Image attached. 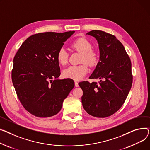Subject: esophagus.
Returning a JSON list of instances; mask_svg holds the SVG:
<instances>
[{"instance_id": "esophagus-1", "label": "esophagus", "mask_w": 150, "mask_h": 150, "mask_svg": "<svg viewBox=\"0 0 150 150\" xmlns=\"http://www.w3.org/2000/svg\"><path fill=\"white\" fill-rule=\"evenodd\" d=\"M75 87H78L79 86L78 82L77 81H75Z\"/></svg>"}]
</instances>
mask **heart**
I'll use <instances>...</instances> for the list:
<instances>
[{
    "mask_svg": "<svg viewBox=\"0 0 150 150\" xmlns=\"http://www.w3.org/2000/svg\"><path fill=\"white\" fill-rule=\"evenodd\" d=\"M71 47L81 54L80 62L83 64L68 67L64 70L63 74L66 78L79 80L83 78L88 72V68L86 64L89 66H95L98 62V55L95 51L92 49V44L87 40L83 38L76 40L72 43ZM57 59L58 63L62 65H65L67 63L68 54L65 49L62 47L59 50Z\"/></svg>",
    "mask_w": 150,
    "mask_h": 150,
    "instance_id": "b5f03b06",
    "label": "heart"
}]
</instances>
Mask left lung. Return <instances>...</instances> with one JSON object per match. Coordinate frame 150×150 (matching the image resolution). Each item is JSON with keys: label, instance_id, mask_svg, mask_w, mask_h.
<instances>
[{"label": "left lung", "instance_id": "obj_1", "mask_svg": "<svg viewBox=\"0 0 150 150\" xmlns=\"http://www.w3.org/2000/svg\"><path fill=\"white\" fill-rule=\"evenodd\" d=\"M86 34L96 38L99 49V62L90 78H99L100 81L78 84L83 91L82 104L89 115L108 117L122 107L130 91L131 61L123 45L115 35L99 30Z\"/></svg>", "mask_w": 150, "mask_h": 150}]
</instances>
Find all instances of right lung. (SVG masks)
Masks as SVG:
<instances>
[{
    "mask_svg": "<svg viewBox=\"0 0 150 150\" xmlns=\"http://www.w3.org/2000/svg\"><path fill=\"white\" fill-rule=\"evenodd\" d=\"M75 31L47 32L28 37L13 59L12 81L17 95L26 110L39 117L57 114L75 84L73 79H59L57 55Z\"/></svg>",
    "mask_w": 150,
    "mask_h": 150,
    "instance_id": "right-lung-1",
    "label": "right lung"
}]
</instances>
